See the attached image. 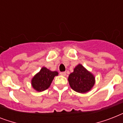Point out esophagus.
<instances>
[{"label": "esophagus", "instance_id": "obj_1", "mask_svg": "<svg viewBox=\"0 0 123 123\" xmlns=\"http://www.w3.org/2000/svg\"><path fill=\"white\" fill-rule=\"evenodd\" d=\"M60 75H62V76H66V73L64 72V71H63V72H61V73H60Z\"/></svg>", "mask_w": 123, "mask_h": 123}]
</instances>
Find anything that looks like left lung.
<instances>
[{
	"label": "left lung",
	"mask_w": 123,
	"mask_h": 123,
	"mask_svg": "<svg viewBox=\"0 0 123 123\" xmlns=\"http://www.w3.org/2000/svg\"><path fill=\"white\" fill-rule=\"evenodd\" d=\"M94 77L92 73L81 64L75 67L74 71L69 75L68 82L72 89L80 93L90 91L94 84Z\"/></svg>",
	"instance_id": "obj_1"
}]
</instances>
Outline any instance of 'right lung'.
Instances as JSON below:
<instances>
[{
    "label": "right lung",
    "instance_id": "add662e5",
    "mask_svg": "<svg viewBox=\"0 0 123 123\" xmlns=\"http://www.w3.org/2000/svg\"><path fill=\"white\" fill-rule=\"evenodd\" d=\"M57 75V71H52L46 68H42L32 80V86L37 91H43L50 87L54 78Z\"/></svg>",
    "mask_w": 123,
    "mask_h": 123
}]
</instances>
